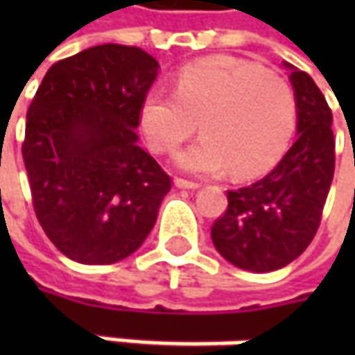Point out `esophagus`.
<instances>
[{
	"label": "esophagus",
	"mask_w": 355,
	"mask_h": 355,
	"mask_svg": "<svg viewBox=\"0 0 355 355\" xmlns=\"http://www.w3.org/2000/svg\"><path fill=\"white\" fill-rule=\"evenodd\" d=\"M173 184H175V187H180V189H199L201 187L198 182H187V180H182V178H175Z\"/></svg>",
	"instance_id": "esophagus-1"
}]
</instances>
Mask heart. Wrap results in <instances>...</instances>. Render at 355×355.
Here are the masks:
<instances>
[{
    "label": "heart",
    "instance_id": "heart-1",
    "mask_svg": "<svg viewBox=\"0 0 355 355\" xmlns=\"http://www.w3.org/2000/svg\"><path fill=\"white\" fill-rule=\"evenodd\" d=\"M296 98L286 80L249 61L209 57L175 76V92L150 90L140 126L156 154H171L196 130L201 140L175 162L184 171L237 180L263 175L279 164L296 130Z\"/></svg>",
    "mask_w": 355,
    "mask_h": 355
}]
</instances>
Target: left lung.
Instances as JSON below:
<instances>
[{
	"instance_id": "obj_1",
	"label": "left lung",
	"mask_w": 355,
	"mask_h": 355,
	"mask_svg": "<svg viewBox=\"0 0 355 355\" xmlns=\"http://www.w3.org/2000/svg\"><path fill=\"white\" fill-rule=\"evenodd\" d=\"M284 67L296 98L298 138L263 180L227 191L229 205L211 227L219 254L252 272L282 268L306 251L334 178L332 110L310 75Z\"/></svg>"
}]
</instances>
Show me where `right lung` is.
<instances>
[{"instance_id": "right-lung-1", "label": "right lung", "mask_w": 355, "mask_h": 355, "mask_svg": "<svg viewBox=\"0 0 355 355\" xmlns=\"http://www.w3.org/2000/svg\"><path fill=\"white\" fill-rule=\"evenodd\" d=\"M157 69L138 47L85 49L49 69L27 110L21 152L35 215L76 263L112 265L138 251L170 191L136 134Z\"/></svg>"}]
</instances>
